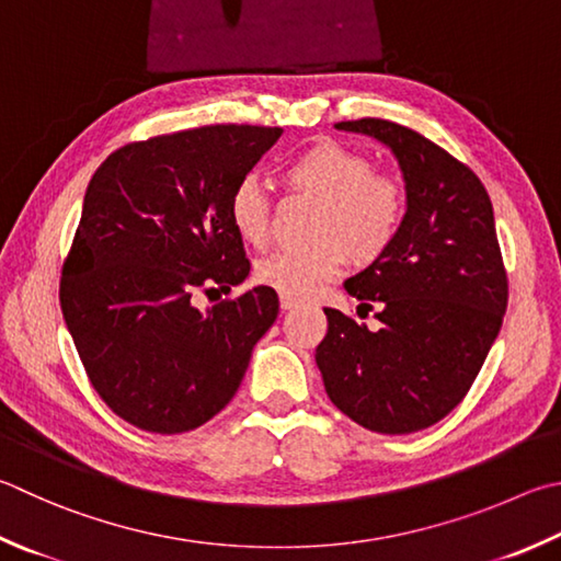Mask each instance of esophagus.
Here are the masks:
<instances>
[{"mask_svg": "<svg viewBox=\"0 0 561 561\" xmlns=\"http://www.w3.org/2000/svg\"><path fill=\"white\" fill-rule=\"evenodd\" d=\"M279 304H282V309L287 311V309L299 307V299H294V297H287V294H282V297H279Z\"/></svg>", "mask_w": 561, "mask_h": 561, "instance_id": "obj_1", "label": "esophagus"}]
</instances>
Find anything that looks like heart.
<instances>
[{
  "label": "heart",
  "mask_w": 561,
  "mask_h": 561,
  "mask_svg": "<svg viewBox=\"0 0 561 561\" xmlns=\"http://www.w3.org/2000/svg\"><path fill=\"white\" fill-rule=\"evenodd\" d=\"M282 186L294 196L319 201L311 220L316 242L279 250L257 262L264 287L301 299L319 291L345 262L373 264L392 248L407 216V191L394 174L339 141H321L282 169ZM228 216L248 248L272 240V201L257 181H240L230 193Z\"/></svg>",
  "instance_id": "b5f03b06"
}]
</instances>
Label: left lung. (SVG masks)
Instances as JSON below:
<instances>
[{"label":"left lung","mask_w":561,"mask_h":561,"mask_svg":"<svg viewBox=\"0 0 561 561\" xmlns=\"http://www.w3.org/2000/svg\"><path fill=\"white\" fill-rule=\"evenodd\" d=\"M385 141L407 181V216L392 248L345 282L375 309L378 331L323 309L316 348L331 402L380 434H412L444 420L471 390L503 325L507 272L488 191L463 161L390 119L335 125Z\"/></svg>","instance_id":"obj_1"}]
</instances>
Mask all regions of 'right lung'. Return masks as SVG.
Here are the masks:
<instances>
[{
	"label": "right lung",
	"instance_id": "add662e5",
	"mask_svg": "<svg viewBox=\"0 0 561 561\" xmlns=\"http://www.w3.org/2000/svg\"><path fill=\"white\" fill-rule=\"evenodd\" d=\"M279 137L208 125L129 141L88 183L60 311L100 400L137 430L181 434L213 420L277 319L272 287L232 294L250 262L228 203ZM218 290L216 308L195 307Z\"/></svg>",
	"mask_w": 561,
	"mask_h": 561
}]
</instances>
